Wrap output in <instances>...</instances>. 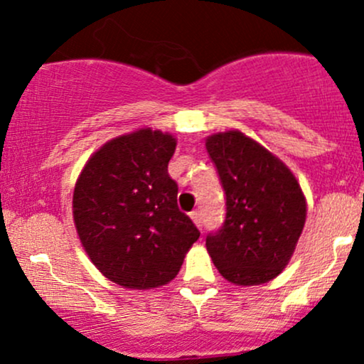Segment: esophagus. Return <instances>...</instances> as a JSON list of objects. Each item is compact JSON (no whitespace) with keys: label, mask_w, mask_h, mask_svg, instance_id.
<instances>
[{"label":"esophagus","mask_w":364,"mask_h":364,"mask_svg":"<svg viewBox=\"0 0 364 364\" xmlns=\"http://www.w3.org/2000/svg\"><path fill=\"white\" fill-rule=\"evenodd\" d=\"M191 218H193V222H194L196 225H198L199 228L203 227V213H201V211H198V210L193 211V213H191Z\"/></svg>","instance_id":"esophagus-1"}]
</instances>
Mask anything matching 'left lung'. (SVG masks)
<instances>
[{
    "mask_svg": "<svg viewBox=\"0 0 364 364\" xmlns=\"http://www.w3.org/2000/svg\"><path fill=\"white\" fill-rule=\"evenodd\" d=\"M225 191L223 225L206 235L215 267L237 285L275 279L306 222V199L292 171L239 130L206 139Z\"/></svg>",
    "mask_w": 364,
    "mask_h": 364,
    "instance_id": "left-lung-1",
    "label": "left lung"
}]
</instances>
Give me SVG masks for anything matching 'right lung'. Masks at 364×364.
<instances>
[{"label":"right lung","instance_id":"right-lung-1","mask_svg":"<svg viewBox=\"0 0 364 364\" xmlns=\"http://www.w3.org/2000/svg\"><path fill=\"white\" fill-rule=\"evenodd\" d=\"M177 141L141 129L106 142L89 158L73 191L77 234L106 279L127 289L160 287L175 279L199 239L178 210L168 175Z\"/></svg>","mask_w":364,"mask_h":364}]
</instances>
